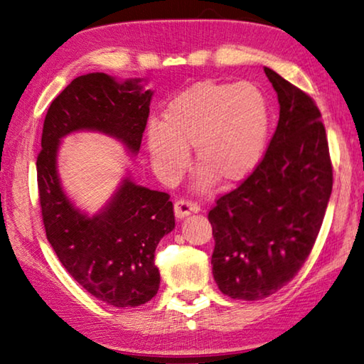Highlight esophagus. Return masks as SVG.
Listing matches in <instances>:
<instances>
[{"label": "esophagus", "mask_w": 364, "mask_h": 364, "mask_svg": "<svg viewBox=\"0 0 364 364\" xmlns=\"http://www.w3.org/2000/svg\"><path fill=\"white\" fill-rule=\"evenodd\" d=\"M200 210V205L196 204V202H191V200H184L180 199L175 202V215L176 218H184L188 217L191 213H197Z\"/></svg>", "instance_id": "obj_1"}]
</instances>
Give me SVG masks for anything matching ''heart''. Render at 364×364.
Wrapping results in <instances>:
<instances>
[{
  "mask_svg": "<svg viewBox=\"0 0 364 364\" xmlns=\"http://www.w3.org/2000/svg\"><path fill=\"white\" fill-rule=\"evenodd\" d=\"M271 106L260 86L205 80L184 90L146 132L152 167L164 181H175L194 149L200 167L196 188L207 191L217 178L239 183L254 173L267 149Z\"/></svg>",
  "mask_w": 364,
  "mask_h": 364,
  "instance_id": "obj_1",
  "label": "heart"
}]
</instances>
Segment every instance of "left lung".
Listing matches in <instances>:
<instances>
[{"label":"left lung","mask_w":364,"mask_h":364,"mask_svg":"<svg viewBox=\"0 0 364 364\" xmlns=\"http://www.w3.org/2000/svg\"><path fill=\"white\" fill-rule=\"evenodd\" d=\"M279 120L263 159L210 212L213 278L231 299L262 300L295 278L310 255L332 191L321 112L310 96L264 67Z\"/></svg>","instance_id":"8db88e82"}]
</instances>
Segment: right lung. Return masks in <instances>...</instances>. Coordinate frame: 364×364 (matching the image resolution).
I'll return each instance as SVG.
<instances>
[{"label":"right lung","mask_w":364,"mask_h":364,"mask_svg":"<svg viewBox=\"0 0 364 364\" xmlns=\"http://www.w3.org/2000/svg\"><path fill=\"white\" fill-rule=\"evenodd\" d=\"M141 80L117 82L107 73L77 77L51 102L43 123L36 180L46 237L63 267L96 299L138 306L159 291L157 244L175 228L170 196L122 181L109 204L88 217L65 196L58 175L60 138L80 130L106 133L138 154L152 91Z\"/></svg>","instance_id":"right-lung-1"}]
</instances>
